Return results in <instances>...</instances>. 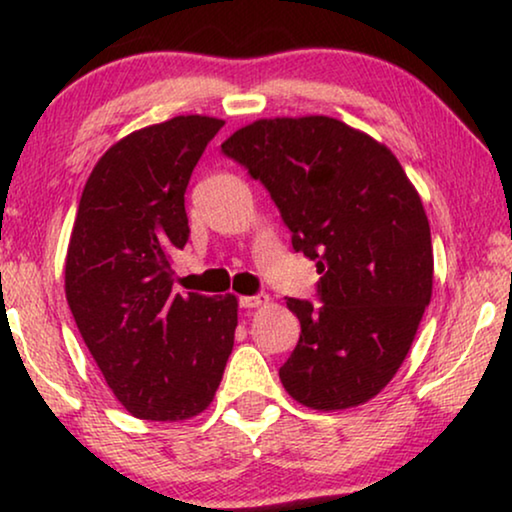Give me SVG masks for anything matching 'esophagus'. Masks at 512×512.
Segmentation results:
<instances>
[{
    "instance_id": "1",
    "label": "esophagus",
    "mask_w": 512,
    "mask_h": 512,
    "mask_svg": "<svg viewBox=\"0 0 512 512\" xmlns=\"http://www.w3.org/2000/svg\"><path fill=\"white\" fill-rule=\"evenodd\" d=\"M268 303H270V298L265 296V293H256V296H242L240 298V307H247V310H251V307H263Z\"/></svg>"
}]
</instances>
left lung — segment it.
<instances>
[{"label": "left lung", "instance_id": "left-lung-1", "mask_svg": "<svg viewBox=\"0 0 512 512\" xmlns=\"http://www.w3.org/2000/svg\"><path fill=\"white\" fill-rule=\"evenodd\" d=\"M221 151L263 184L321 275V305L286 298L300 338L279 368L284 389L314 410L366 403L401 368L431 300V228L401 163L328 116L263 118Z\"/></svg>", "mask_w": 512, "mask_h": 512}]
</instances>
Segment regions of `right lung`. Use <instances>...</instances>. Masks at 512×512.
Here are the masks:
<instances>
[{
  "label": "right lung",
  "mask_w": 512,
  "mask_h": 512,
  "mask_svg": "<svg viewBox=\"0 0 512 512\" xmlns=\"http://www.w3.org/2000/svg\"><path fill=\"white\" fill-rule=\"evenodd\" d=\"M223 121L177 116L100 158L65 263L69 310L104 380L139 419L179 422L212 403L233 352L235 296L172 291L170 254L191 235L184 193Z\"/></svg>",
  "instance_id": "add662e5"
}]
</instances>
